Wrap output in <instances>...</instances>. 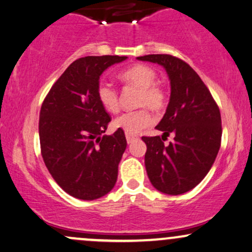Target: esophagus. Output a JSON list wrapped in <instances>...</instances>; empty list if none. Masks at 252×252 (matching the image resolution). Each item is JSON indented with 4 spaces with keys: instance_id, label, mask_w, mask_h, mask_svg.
Returning <instances> with one entry per match:
<instances>
[{
    "instance_id": "obj_1",
    "label": "esophagus",
    "mask_w": 252,
    "mask_h": 252,
    "mask_svg": "<svg viewBox=\"0 0 252 252\" xmlns=\"http://www.w3.org/2000/svg\"><path fill=\"white\" fill-rule=\"evenodd\" d=\"M126 142H128V144H130V143H131V142H134V139L137 138V135L126 134Z\"/></svg>"
}]
</instances>
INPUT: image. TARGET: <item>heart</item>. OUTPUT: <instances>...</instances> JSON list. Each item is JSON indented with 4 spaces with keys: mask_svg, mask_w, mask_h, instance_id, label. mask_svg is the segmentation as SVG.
Returning <instances> with one entry per match:
<instances>
[{
    "mask_svg": "<svg viewBox=\"0 0 252 252\" xmlns=\"http://www.w3.org/2000/svg\"><path fill=\"white\" fill-rule=\"evenodd\" d=\"M120 78L126 86L139 89L137 104L143 107L138 110L126 111L115 118L114 126L123 130L126 134L136 135L154 123V116L147 107L155 111L165 107L166 94L164 88L156 83V71L145 64H136L120 74ZM98 102L107 111L116 113L120 109V98L116 88L108 82H99L96 88Z\"/></svg>",
    "mask_w": 252,
    "mask_h": 252,
    "instance_id": "heart-1",
    "label": "heart"
}]
</instances>
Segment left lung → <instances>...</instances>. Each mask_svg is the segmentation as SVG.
<instances>
[{
  "label": "left lung",
  "mask_w": 252,
  "mask_h": 252,
  "mask_svg": "<svg viewBox=\"0 0 252 252\" xmlns=\"http://www.w3.org/2000/svg\"><path fill=\"white\" fill-rule=\"evenodd\" d=\"M165 68L171 84L170 102L156 126L160 136H143L147 144L144 163L154 187L168 195H181L207 176L220 148L222 121L216 101L198 74L172 55L137 57ZM172 133L174 141L164 145Z\"/></svg>",
  "instance_id": "left-lung-1"
}]
</instances>
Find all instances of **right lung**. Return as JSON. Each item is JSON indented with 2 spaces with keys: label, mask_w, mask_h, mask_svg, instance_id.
<instances>
[{
  "label": "right lung",
  "mask_w": 252,
  "mask_h": 252,
  "mask_svg": "<svg viewBox=\"0 0 252 252\" xmlns=\"http://www.w3.org/2000/svg\"><path fill=\"white\" fill-rule=\"evenodd\" d=\"M126 56L81 57L61 75L39 111L38 134L44 164L69 195L93 201L107 195L117 181L126 148L124 131L103 135L111 121L96 88L108 66Z\"/></svg>",
  "instance_id": "add662e5"
}]
</instances>
